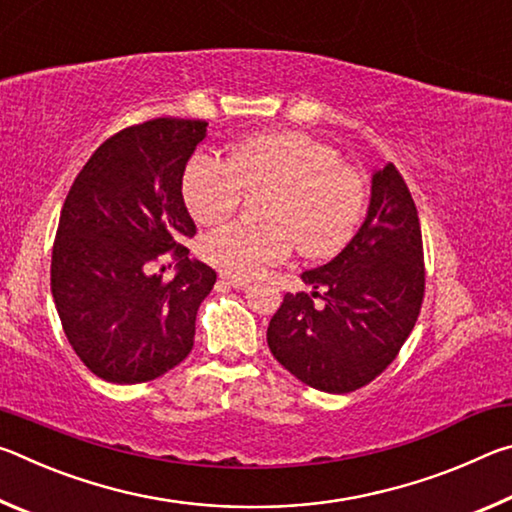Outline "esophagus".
Instances as JSON below:
<instances>
[{"label":"esophagus","mask_w":512,"mask_h":512,"mask_svg":"<svg viewBox=\"0 0 512 512\" xmlns=\"http://www.w3.org/2000/svg\"><path fill=\"white\" fill-rule=\"evenodd\" d=\"M219 280L223 284H228V287H235V289H246L250 284V280H246V277H237V275H228V273H223Z\"/></svg>","instance_id":"esophagus-1"}]
</instances>
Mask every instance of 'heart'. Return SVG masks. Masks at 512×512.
Wrapping results in <instances>:
<instances>
[{"label": "heart", "instance_id": "obj_1", "mask_svg": "<svg viewBox=\"0 0 512 512\" xmlns=\"http://www.w3.org/2000/svg\"><path fill=\"white\" fill-rule=\"evenodd\" d=\"M244 189L268 194L266 225H225L201 246L207 262L239 277L287 259L293 241L305 257L336 255L352 239L366 203L363 178L341 162L339 151L300 133L250 137L228 162L201 153L187 164L183 196L198 223L230 219Z\"/></svg>", "mask_w": 512, "mask_h": 512}]
</instances>
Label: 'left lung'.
<instances>
[{"mask_svg": "<svg viewBox=\"0 0 512 512\" xmlns=\"http://www.w3.org/2000/svg\"><path fill=\"white\" fill-rule=\"evenodd\" d=\"M300 277L314 291L284 296L266 332L273 357L316 391L370 384L409 339L424 298L418 210L393 162L372 173L366 221L350 244Z\"/></svg>", "mask_w": 512, "mask_h": 512, "instance_id": "left-lung-1", "label": "left lung"}]
</instances>
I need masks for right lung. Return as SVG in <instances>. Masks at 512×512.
<instances>
[{
	"label": "right lung",
	"mask_w": 512,
	"mask_h": 512,
	"mask_svg": "<svg viewBox=\"0 0 512 512\" xmlns=\"http://www.w3.org/2000/svg\"><path fill=\"white\" fill-rule=\"evenodd\" d=\"M205 133L203 119L128 126L92 153L65 198L51 293L69 345L110 384L151 381L194 348L216 273L183 246L196 235L183 173ZM164 252L179 262L171 283L154 273Z\"/></svg>",
	"instance_id": "1"
}]
</instances>
